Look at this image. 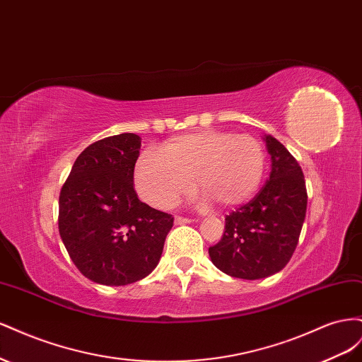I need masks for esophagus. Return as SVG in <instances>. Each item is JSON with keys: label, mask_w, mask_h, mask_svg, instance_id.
Instances as JSON below:
<instances>
[{"label": "esophagus", "mask_w": 362, "mask_h": 362, "mask_svg": "<svg viewBox=\"0 0 362 362\" xmlns=\"http://www.w3.org/2000/svg\"><path fill=\"white\" fill-rule=\"evenodd\" d=\"M187 223H192V218H185L180 216L175 217V225H187Z\"/></svg>", "instance_id": "34e87169"}]
</instances>
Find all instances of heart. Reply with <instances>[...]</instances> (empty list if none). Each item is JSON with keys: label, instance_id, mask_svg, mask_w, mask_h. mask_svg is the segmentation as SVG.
I'll list each match as a JSON object with an SVG mask.
<instances>
[{"label": "heart", "instance_id": "1", "mask_svg": "<svg viewBox=\"0 0 362 362\" xmlns=\"http://www.w3.org/2000/svg\"><path fill=\"white\" fill-rule=\"evenodd\" d=\"M266 168L264 148L252 136L206 129L170 140L163 151L151 149L137 160L139 194L151 205L170 208L193 187L223 206L242 204L258 189Z\"/></svg>", "mask_w": 362, "mask_h": 362}]
</instances>
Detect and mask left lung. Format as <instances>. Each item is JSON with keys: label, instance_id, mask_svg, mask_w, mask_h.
Segmentation results:
<instances>
[{"label": "left lung", "instance_id": "1", "mask_svg": "<svg viewBox=\"0 0 362 362\" xmlns=\"http://www.w3.org/2000/svg\"><path fill=\"white\" fill-rule=\"evenodd\" d=\"M270 175L249 204L225 218L221 242L208 249L213 264L240 279H262L286 267L306 214V185L299 163L281 141L264 134Z\"/></svg>", "mask_w": 362, "mask_h": 362}]
</instances>
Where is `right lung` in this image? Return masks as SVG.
<instances>
[{
    "label": "right lung",
    "mask_w": 362,
    "mask_h": 362,
    "mask_svg": "<svg viewBox=\"0 0 362 362\" xmlns=\"http://www.w3.org/2000/svg\"><path fill=\"white\" fill-rule=\"evenodd\" d=\"M141 139L98 140L75 160L59 198V231L71 259L101 286L146 278L163 254L173 217L137 198L134 166Z\"/></svg>",
    "instance_id": "obj_1"
}]
</instances>
